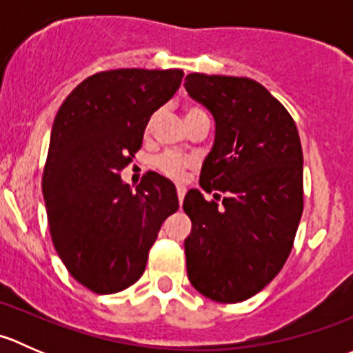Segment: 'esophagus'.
Here are the masks:
<instances>
[{
	"mask_svg": "<svg viewBox=\"0 0 353 353\" xmlns=\"http://www.w3.org/2000/svg\"><path fill=\"white\" fill-rule=\"evenodd\" d=\"M176 193H177V199H179V203H183L184 194H186V188H184V186H177L176 188Z\"/></svg>",
	"mask_w": 353,
	"mask_h": 353,
	"instance_id": "esophagus-1",
	"label": "esophagus"
}]
</instances>
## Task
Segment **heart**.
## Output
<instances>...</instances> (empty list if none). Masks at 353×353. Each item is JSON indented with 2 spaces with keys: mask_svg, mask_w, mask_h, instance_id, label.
<instances>
[{
  "mask_svg": "<svg viewBox=\"0 0 353 353\" xmlns=\"http://www.w3.org/2000/svg\"><path fill=\"white\" fill-rule=\"evenodd\" d=\"M196 116H206V112L203 109L196 108V105H190V108H186V121L191 119V117H196ZM157 117H159V114H154V116L150 117L147 130H150L152 124L155 123ZM191 165H193V163H191V160H188L186 157H181L177 154H162L154 160L155 169L159 170L162 176L169 177V179H172V181L183 179V177L186 176L188 170L191 169Z\"/></svg>",
  "mask_w": 353,
  "mask_h": 353,
  "instance_id": "heart-1",
  "label": "heart"
}]
</instances>
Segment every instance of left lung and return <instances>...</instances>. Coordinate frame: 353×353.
<instances>
[{
  "label": "left lung",
  "instance_id": "left-lung-1",
  "mask_svg": "<svg viewBox=\"0 0 353 353\" xmlns=\"http://www.w3.org/2000/svg\"><path fill=\"white\" fill-rule=\"evenodd\" d=\"M188 94L215 117V143L183 208L188 276L199 294L234 304L285 265L304 210L302 147L288 110L251 78L190 73ZM223 198L220 199L219 196Z\"/></svg>",
  "mask_w": 353,
  "mask_h": 353
}]
</instances>
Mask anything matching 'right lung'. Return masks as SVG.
<instances>
[{"label":"right lung","mask_w":353,"mask_h":353,"mask_svg":"<svg viewBox=\"0 0 353 353\" xmlns=\"http://www.w3.org/2000/svg\"><path fill=\"white\" fill-rule=\"evenodd\" d=\"M183 77V70L101 71L56 114L42 174L49 232L70 275L95 294L138 282L163 220L179 208L165 177L147 172L133 191L121 170Z\"/></svg>","instance_id":"right-lung-1"}]
</instances>
